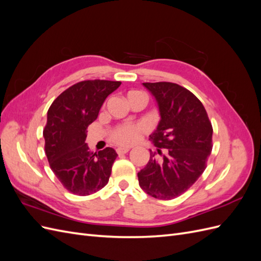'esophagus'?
<instances>
[{
  "label": "esophagus",
  "instance_id": "1",
  "mask_svg": "<svg viewBox=\"0 0 261 261\" xmlns=\"http://www.w3.org/2000/svg\"><path fill=\"white\" fill-rule=\"evenodd\" d=\"M129 148H127V147H118L117 149H116V152L118 153V154H124V153H127L128 151H129Z\"/></svg>",
  "mask_w": 261,
  "mask_h": 261
}]
</instances>
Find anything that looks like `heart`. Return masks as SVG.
Wrapping results in <instances>:
<instances>
[{
    "mask_svg": "<svg viewBox=\"0 0 261 261\" xmlns=\"http://www.w3.org/2000/svg\"><path fill=\"white\" fill-rule=\"evenodd\" d=\"M135 94H144L137 90H130L127 92V99ZM146 130V126L143 124H124L120 125L112 132L111 138L114 143L122 146H130L139 139L140 134Z\"/></svg>",
    "mask_w": 261,
    "mask_h": 261,
    "instance_id": "b5f03b06",
    "label": "heart"
}]
</instances>
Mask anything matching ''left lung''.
I'll return each instance as SVG.
<instances>
[{"label": "left lung", "mask_w": 261, "mask_h": 261, "mask_svg": "<svg viewBox=\"0 0 261 261\" xmlns=\"http://www.w3.org/2000/svg\"><path fill=\"white\" fill-rule=\"evenodd\" d=\"M154 97L161 120L149 139L161 155L150 150L146 167L138 172L139 186L162 200L180 196L199 178L212 150V125L194 93L177 84L144 83Z\"/></svg>", "instance_id": "1"}]
</instances>
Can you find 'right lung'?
<instances>
[{
    "label": "right lung",
    "mask_w": 261,
    "mask_h": 261,
    "mask_svg": "<svg viewBox=\"0 0 261 261\" xmlns=\"http://www.w3.org/2000/svg\"><path fill=\"white\" fill-rule=\"evenodd\" d=\"M121 82H80L53 101L43 129L44 150L53 173L68 192L87 196L100 191L109 181L117 153L106 148L89 151L87 127L97 120L100 109Z\"/></svg>",
    "instance_id": "obj_1"
}]
</instances>
